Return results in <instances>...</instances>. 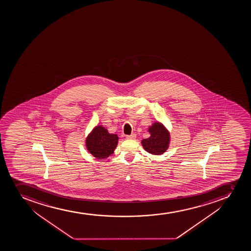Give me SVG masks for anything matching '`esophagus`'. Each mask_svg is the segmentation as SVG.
<instances>
[{
    "label": "esophagus",
    "mask_w": 251,
    "mask_h": 251,
    "mask_svg": "<svg viewBox=\"0 0 251 251\" xmlns=\"http://www.w3.org/2000/svg\"><path fill=\"white\" fill-rule=\"evenodd\" d=\"M136 137H137L136 134L127 135V136H126V138H127V140H135L136 139Z\"/></svg>",
    "instance_id": "esophagus-1"
}]
</instances>
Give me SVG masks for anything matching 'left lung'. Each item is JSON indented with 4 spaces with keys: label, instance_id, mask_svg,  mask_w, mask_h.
I'll use <instances>...</instances> for the list:
<instances>
[{
    "label": "left lung",
    "instance_id": "obj_1",
    "mask_svg": "<svg viewBox=\"0 0 251 251\" xmlns=\"http://www.w3.org/2000/svg\"><path fill=\"white\" fill-rule=\"evenodd\" d=\"M151 137L142 141L146 151L152 154H161L169 148L170 135L168 130L160 123H154L149 127Z\"/></svg>",
    "mask_w": 251,
    "mask_h": 251
}]
</instances>
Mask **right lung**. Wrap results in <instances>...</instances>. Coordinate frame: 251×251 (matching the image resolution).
Segmentation results:
<instances>
[{
  "instance_id": "obj_1",
  "label": "right lung",
  "mask_w": 251,
  "mask_h": 251,
  "mask_svg": "<svg viewBox=\"0 0 251 251\" xmlns=\"http://www.w3.org/2000/svg\"><path fill=\"white\" fill-rule=\"evenodd\" d=\"M118 140L116 134H110L104 127L97 126L87 137L86 146L95 158L104 159L114 153Z\"/></svg>"
}]
</instances>
